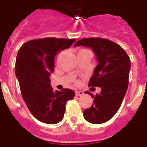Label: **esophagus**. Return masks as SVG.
<instances>
[{
  "label": "esophagus",
  "mask_w": 147,
  "mask_h": 147,
  "mask_svg": "<svg viewBox=\"0 0 147 147\" xmlns=\"http://www.w3.org/2000/svg\"><path fill=\"white\" fill-rule=\"evenodd\" d=\"M76 96H82L83 95V91H76Z\"/></svg>",
  "instance_id": "1"
}]
</instances>
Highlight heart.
I'll use <instances>...</instances> for the list:
<instances>
[{
    "label": "heart",
    "mask_w": 147,
    "mask_h": 147,
    "mask_svg": "<svg viewBox=\"0 0 147 147\" xmlns=\"http://www.w3.org/2000/svg\"><path fill=\"white\" fill-rule=\"evenodd\" d=\"M86 52H91V51H90V50H88V49H80L79 51V52H78V54L79 53H86Z\"/></svg>",
    "instance_id": "b5f03b06"
}]
</instances>
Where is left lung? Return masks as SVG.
I'll use <instances>...</instances> for the list:
<instances>
[{
	"instance_id": "left-lung-1",
	"label": "left lung",
	"mask_w": 147,
	"mask_h": 147,
	"mask_svg": "<svg viewBox=\"0 0 147 147\" xmlns=\"http://www.w3.org/2000/svg\"><path fill=\"white\" fill-rule=\"evenodd\" d=\"M89 47L94 51L98 64L89 81V86L101 88V92L92 95V106L83 111L86 120L92 124H102L110 120L120 109L128 86L131 60L119 45L102 38L80 39L74 46Z\"/></svg>"
}]
</instances>
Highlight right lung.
Returning a JSON list of instances; mask_svg holds the SVG:
<instances>
[{"mask_svg":"<svg viewBox=\"0 0 147 147\" xmlns=\"http://www.w3.org/2000/svg\"><path fill=\"white\" fill-rule=\"evenodd\" d=\"M75 40L53 37L34 39L24 43L17 53L15 73L23 100L32 115L45 124L61 121L67 102L75 96L70 89L54 91L50 84L55 56Z\"/></svg>","mask_w":147,"mask_h":147,"instance_id":"add662e5","label":"right lung"}]
</instances>
